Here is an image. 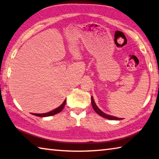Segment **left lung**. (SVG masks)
Wrapping results in <instances>:
<instances>
[{"mask_svg": "<svg viewBox=\"0 0 159 159\" xmlns=\"http://www.w3.org/2000/svg\"><path fill=\"white\" fill-rule=\"evenodd\" d=\"M91 102H92V108H93V109L94 110V111L96 112L97 114H99V115H101V116H102V117H104V118H106V119L112 120H122V118H118L117 117L111 116V115H107V114L104 113V112H103L99 108L97 107V105L95 104L94 99H93V97H91Z\"/></svg>", "mask_w": 159, "mask_h": 159, "instance_id": "8db88e82", "label": "left lung"}]
</instances>
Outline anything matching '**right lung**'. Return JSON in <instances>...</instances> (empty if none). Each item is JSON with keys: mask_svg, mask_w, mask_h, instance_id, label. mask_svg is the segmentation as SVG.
Masks as SVG:
<instances>
[{"mask_svg": "<svg viewBox=\"0 0 159 159\" xmlns=\"http://www.w3.org/2000/svg\"><path fill=\"white\" fill-rule=\"evenodd\" d=\"M65 103H66V99L64 101V102L62 103V104L59 106L58 108H56L53 111H51L48 112H46V113H42V114H37V113H34L33 115H35V116L37 117H48V116H51V115H56L57 113H58V112H61L62 111V109L64 108L65 107Z\"/></svg>", "mask_w": 159, "mask_h": 159, "instance_id": "right-lung-1", "label": "right lung"}]
</instances>
